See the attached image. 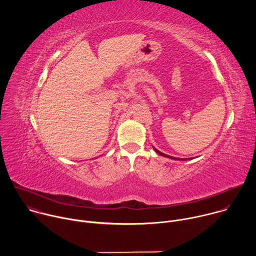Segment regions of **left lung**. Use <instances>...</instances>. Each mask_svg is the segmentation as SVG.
Here are the masks:
<instances>
[{
    "mask_svg": "<svg viewBox=\"0 0 256 256\" xmlns=\"http://www.w3.org/2000/svg\"><path fill=\"white\" fill-rule=\"evenodd\" d=\"M155 149V148H154ZM155 151L159 154V155H161V156H164V157H167V158H171V159H175V160H186V159H177V158H174V157H171V156H169V155H165L164 153H161L160 151H158V150H156L155 149Z\"/></svg>",
    "mask_w": 256,
    "mask_h": 256,
    "instance_id": "obj_1",
    "label": "left lung"
}]
</instances>
